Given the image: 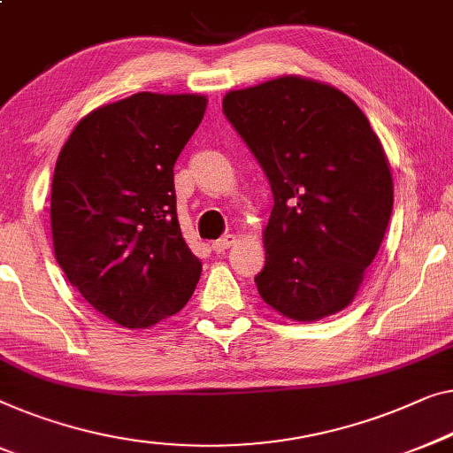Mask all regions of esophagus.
Returning a JSON list of instances; mask_svg holds the SVG:
<instances>
[{
	"label": "esophagus",
	"mask_w": 453,
	"mask_h": 453,
	"mask_svg": "<svg viewBox=\"0 0 453 453\" xmlns=\"http://www.w3.org/2000/svg\"><path fill=\"white\" fill-rule=\"evenodd\" d=\"M237 234H225V237L222 239H219V241H214L212 242V249L216 253H225L226 249H231L233 245H237Z\"/></svg>",
	"instance_id": "obj_1"
}]
</instances>
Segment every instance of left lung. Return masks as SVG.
<instances>
[{
    "label": "left lung",
    "mask_w": 453,
    "mask_h": 453,
    "mask_svg": "<svg viewBox=\"0 0 453 453\" xmlns=\"http://www.w3.org/2000/svg\"><path fill=\"white\" fill-rule=\"evenodd\" d=\"M222 112L273 192L259 296L298 323L341 312L382 245L395 198L368 118L341 89L300 75L228 91Z\"/></svg>",
    "instance_id": "1"
}]
</instances>
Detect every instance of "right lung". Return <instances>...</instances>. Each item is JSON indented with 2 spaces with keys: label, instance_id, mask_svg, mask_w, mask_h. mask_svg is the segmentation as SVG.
Returning a JSON list of instances; mask_svg holds the SVG:
<instances>
[{
  "label": "right lung",
  "instance_id": "obj_1",
  "mask_svg": "<svg viewBox=\"0 0 453 453\" xmlns=\"http://www.w3.org/2000/svg\"><path fill=\"white\" fill-rule=\"evenodd\" d=\"M200 94H139L91 110L55 165L52 247L81 296L127 329L180 312L198 284L173 165L206 112Z\"/></svg>",
  "mask_w": 453,
  "mask_h": 453
}]
</instances>
